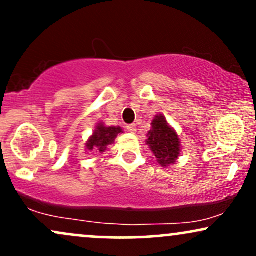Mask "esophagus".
Segmentation results:
<instances>
[{
  "instance_id": "1",
  "label": "esophagus",
  "mask_w": 256,
  "mask_h": 256,
  "mask_svg": "<svg viewBox=\"0 0 256 256\" xmlns=\"http://www.w3.org/2000/svg\"><path fill=\"white\" fill-rule=\"evenodd\" d=\"M126 131H128V132H130V134H134V132L137 131L136 130V125H134V124L128 125V126H126Z\"/></svg>"
}]
</instances>
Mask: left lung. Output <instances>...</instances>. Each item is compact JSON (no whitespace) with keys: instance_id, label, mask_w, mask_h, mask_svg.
<instances>
[{"instance_id":"obj_1","label":"left lung","mask_w":256,"mask_h":256,"mask_svg":"<svg viewBox=\"0 0 256 256\" xmlns=\"http://www.w3.org/2000/svg\"><path fill=\"white\" fill-rule=\"evenodd\" d=\"M146 144L158 158L161 166H168L176 162L180 152L179 138L167 124L162 116H156L152 122V130L148 132Z\"/></svg>"}]
</instances>
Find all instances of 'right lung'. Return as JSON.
I'll return each mask as SVG.
<instances>
[{
  "label": "right lung",
  "mask_w": 256,
  "mask_h": 256,
  "mask_svg": "<svg viewBox=\"0 0 256 256\" xmlns=\"http://www.w3.org/2000/svg\"><path fill=\"white\" fill-rule=\"evenodd\" d=\"M120 132H122V128H116V126H110V128H106L104 124H100L96 128L95 132L92 136L89 138L86 143L88 150H95L96 152H104L107 149V146L112 144L118 136Z\"/></svg>",
  "instance_id": "add662e5"
}]
</instances>
